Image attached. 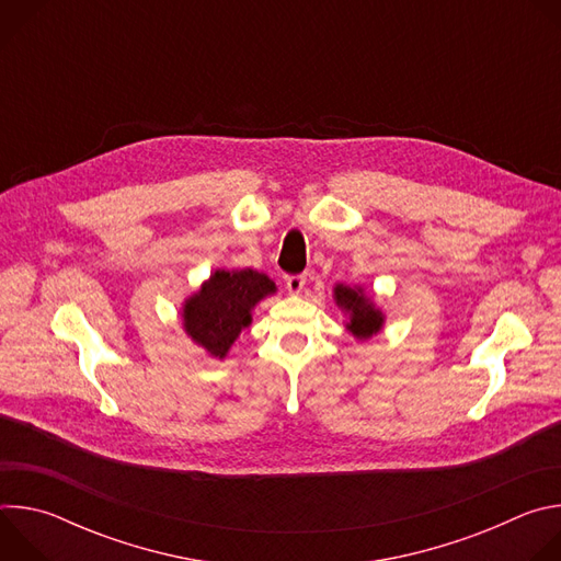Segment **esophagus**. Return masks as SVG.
Masks as SVG:
<instances>
[{"instance_id":"obj_1","label":"esophagus","mask_w":561,"mask_h":561,"mask_svg":"<svg viewBox=\"0 0 561 561\" xmlns=\"http://www.w3.org/2000/svg\"><path fill=\"white\" fill-rule=\"evenodd\" d=\"M304 284H306V277H304V275H286V288H288V293H293V295L301 293Z\"/></svg>"}]
</instances>
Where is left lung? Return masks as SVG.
Masks as SVG:
<instances>
[{
    "label": "left lung",
    "mask_w": 561,
    "mask_h": 561,
    "mask_svg": "<svg viewBox=\"0 0 561 561\" xmlns=\"http://www.w3.org/2000/svg\"><path fill=\"white\" fill-rule=\"evenodd\" d=\"M335 299L342 308H346V312H351L348 331L357 340H366L379 331L381 312L373 308V304L362 295V290H353L348 286H337Z\"/></svg>",
    "instance_id": "1"
}]
</instances>
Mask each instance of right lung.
Instances as JSON below:
<instances>
[{"mask_svg":"<svg viewBox=\"0 0 561 561\" xmlns=\"http://www.w3.org/2000/svg\"><path fill=\"white\" fill-rule=\"evenodd\" d=\"M271 293L275 284L264 273L217 271L184 306L186 333L221 359L234 337L251 324V308Z\"/></svg>","mask_w":561,"mask_h":561,"instance_id":"add662e5","label":"right lung"}]
</instances>
